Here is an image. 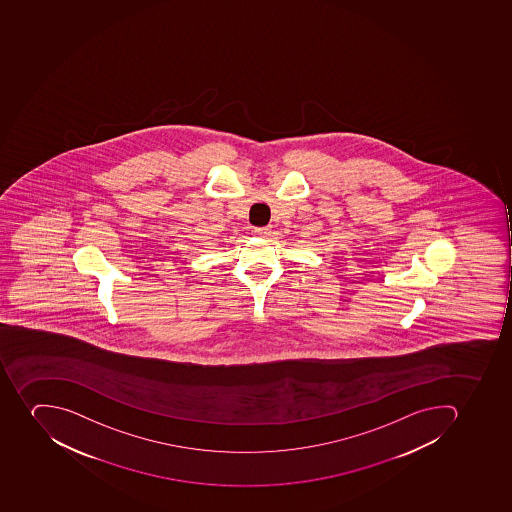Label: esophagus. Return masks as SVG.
Returning a JSON list of instances; mask_svg holds the SVG:
<instances>
[{"label": "esophagus", "instance_id": "obj_1", "mask_svg": "<svg viewBox=\"0 0 512 512\" xmlns=\"http://www.w3.org/2000/svg\"><path fill=\"white\" fill-rule=\"evenodd\" d=\"M270 234V227H256L254 229V235H258V237H267Z\"/></svg>", "mask_w": 512, "mask_h": 512}]
</instances>
